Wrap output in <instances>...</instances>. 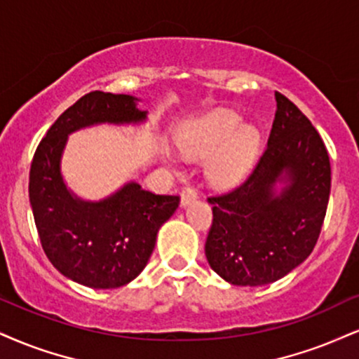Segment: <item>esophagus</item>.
Segmentation results:
<instances>
[{"label":"esophagus","instance_id":"esophagus-1","mask_svg":"<svg viewBox=\"0 0 359 359\" xmlns=\"http://www.w3.org/2000/svg\"><path fill=\"white\" fill-rule=\"evenodd\" d=\"M198 198V191L193 187H184L181 191V205L187 206L189 203L194 201Z\"/></svg>","mask_w":359,"mask_h":359}]
</instances>
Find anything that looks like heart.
<instances>
[{"mask_svg":"<svg viewBox=\"0 0 359 359\" xmlns=\"http://www.w3.org/2000/svg\"><path fill=\"white\" fill-rule=\"evenodd\" d=\"M259 144L255 128L243 126L241 116L231 111H216L193 125L181 136L184 153L206 156L217 151L208 165V176L215 184L238 183L251 168Z\"/></svg>","mask_w":359,"mask_h":359,"instance_id":"1","label":"heart"}]
</instances>
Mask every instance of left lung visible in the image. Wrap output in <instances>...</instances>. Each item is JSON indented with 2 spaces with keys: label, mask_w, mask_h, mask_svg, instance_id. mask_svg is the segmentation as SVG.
Returning a JSON list of instances; mask_svg holds the SVG:
<instances>
[{
  "label": "left lung",
  "mask_w": 359,
  "mask_h": 359,
  "mask_svg": "<svg viewBox=\"0 0 359 359\" xmlns=\"http://www.w3.org/2000/svg\"><path fill=\"white\" fill-rule=\"evenodd\" d=\"M268 146L251 175L210 196L213 223L205 253L223 280L238 286L278 281L311 255L331 189L328 149L293 101L274 93ZM285 183L280 194L273 187Z\"/></svg>",
  "instance_id": "left-lung-1"
}]
</instances>
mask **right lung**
Returning a JSON list of instances; mask_svg holds the SVG:
<instances>
[{"mask_svg":"<svg viewBox=\"0 0 359 359\" xmlns=\"http://www.w3.org/2000/svg\"><path fill=\"white\" fill-rule=\"evenodd\" d=\"M130 95L91 91L69 106L39 141L29 170V203L48 259L69 280L96 290L125 286L143 271L158 229L180 196L154 194L131 181L101 201L66 188L61 154L68 135L100 123H141L146 111Z\"/></svg>","mask_w":359,"mask_h":359,"instance_id":"add662e5","label":"right lung"}]
</instances>
